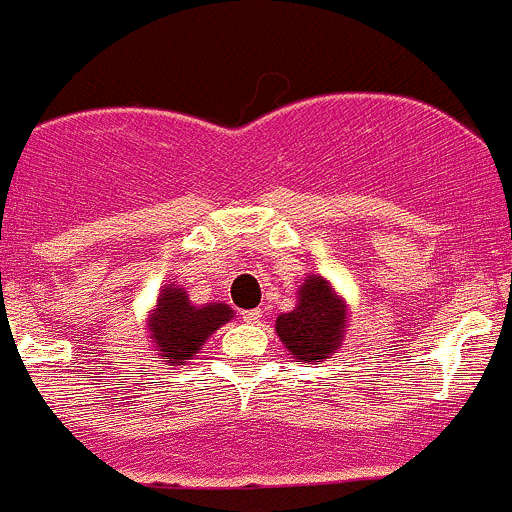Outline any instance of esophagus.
Masks as SVG:
<instances>
[{"label":"esophagus","instance_id":"esophagus-1","mask_svg":"<svg viewBox=\"0 0 512 512\" xmlns=\"http://www.w3.org/2000/svg\"><path fill=\"white\" fill-rule=\"evenodd\" d=\"M262 319V309H247V312H242V322L247 324H257Z\"/></svg>","mask_w":512,"mask_h":512}]
</instances>
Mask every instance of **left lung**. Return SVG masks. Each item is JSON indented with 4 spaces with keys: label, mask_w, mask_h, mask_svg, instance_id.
<instances>
[{
    "label": "left lung",
    "mask_w": 512,
    "mask_h": 512,
    "mask_svg": "<svg viewBox=\"0 0 512 512\" xmlns=\"http://www.w3.org/2000/svg\"><path fill=\"white\" fill-rule=\"evenodd\" d=\"M349 327V304L322 275H307L297 287L292 312L275 319V332L292 359L312 364L342 347Z\"/></svg>",
    "instance_id": "obj_1"
}]
</instances>
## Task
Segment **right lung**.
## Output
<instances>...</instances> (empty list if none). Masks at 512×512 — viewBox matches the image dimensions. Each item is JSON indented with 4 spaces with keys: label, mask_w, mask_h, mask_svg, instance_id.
<instances>
[{
    "label": "right lung",
    "mask_w": 512,
    "mask_h": 512,
    "mask_svg": "<svg viewBox=\"0 0 512 512\" xmlns=\"http://www.w3.org/2000/svg\"><path fill=\"white\" fill-rule=\"evenodd\" d=\"M235 317L223 302L195 304L190 302L183 285H163L156 304L148 312L146 329L151 349L168 366H185L195 354H200L210 334Z\"/></svg>",
    "instance_id": "right-lung-1"
}]
</instances>
